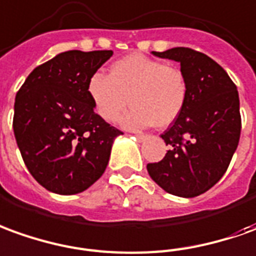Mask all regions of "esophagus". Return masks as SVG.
Returning <instances> with one entry per match:
<instances>
[{"label": "esophagus", "instance_id": "esophagus-1", "mask_svg": "<svg viewBox=\"0 0 256 256\" xmlns=\"http://www.w3.org/2000/svg\"><path fill=\"white\" fill-rule=\"evenodd\" d=\"M135 138L138 139L139 142H142V140H145L146 135H135Z\"/></svg>", "mask_w": 256, "mask_h": 256}]
</instances>
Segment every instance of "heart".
Here are the masks:
<instances>
[{"label": "heart", "instance_id": "1", "mask_svg": "<svg viewBox=\"0 0 256 256\" xmlns=\"http://www.w3.org/2000/svg\"><path fill=\"white\" fill-rule=\"evenodd\" d=\"M88 93L106 122H116L130 102L132 108L121 120L124 128L136 131L153 124L166 128L184 110L188 82L176 65L131 54L111 65L108 76L94 74L88 82Z\"/></svg>", "mask_w": 256, "mask_h": 256}]
</instances>
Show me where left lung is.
Masks as SVG:
<instances>
[{"label": "left lung", "instance_id": "obj_1", "mask_svg": "<svg viewBox=\"0 0 256 256\" xmlns=\"http://www.w3.org/2000/svg\"><path fill=\"white\" fill-rule=\"evenodd\" d=\"M152 54L180 62L188 98L178 118L162 134L168 146L166 156L146 166L148 172L166 192L194 198L223 177L238 146L237 86L216 61L199 51L174 47Z\"/></svg>", "mask_w": 256, "mask_h": 256}]
</instances>
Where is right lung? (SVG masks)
I'll return each mask as SVG.
<instances>
[{
	"label": "right lung",
	"instance_id": "obj_1",
	"mask_svg": "<svg viewBox=\"0 0 256 256\" xmlns=\"http://www.w3.org/2000/svg\"><path fill=\"white\" fill-rule=\"evenodd\" d=\"M111 50H71L38 65L15 98L14 134L24 164L46 190L74 195L98 181L122 132L94 112L88 82Z\"/></svg>",
	"mask_w": 256,
	"mask_h": 256
}]
</instances>
